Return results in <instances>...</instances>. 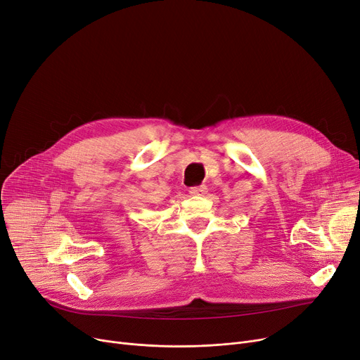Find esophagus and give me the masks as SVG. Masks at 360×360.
Segmentation results:
<instances>
[{
	"mask_svg": "<svg viewBox=\"0 0 360 360\" xmlns=\"http://www.w3.org/2000/svg\"><path fill=\"white\" fill-rule=\"evenodd\" d=\"M190 194H191V195H205V194H207V188H206L205 185L195 186V188H191V190H190Z\"/></svg>",
	"mask_w": 360,
	"mask_h": 360,
	"instance_id": "1",
	"label": "esophagus"
}]
</instances>
